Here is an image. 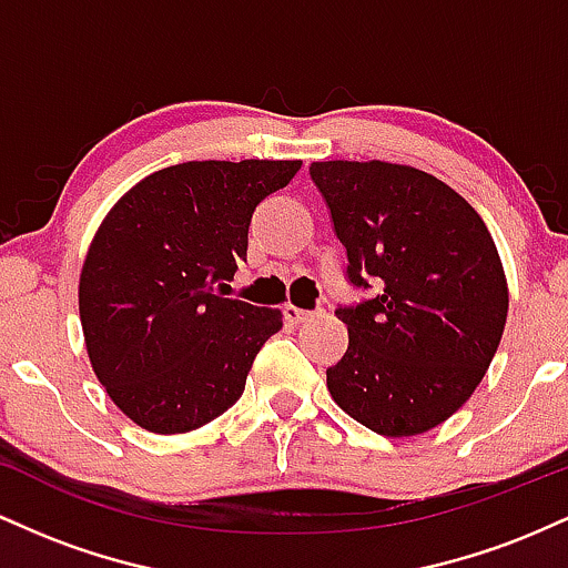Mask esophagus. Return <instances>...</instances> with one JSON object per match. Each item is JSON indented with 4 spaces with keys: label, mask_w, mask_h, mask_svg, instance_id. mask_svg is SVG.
<instances>
[{
    "label": "esophagus",
    "mask_w": 568,
    "mask_h": 568,
    "mask_svg": "<svg viewBox=\"0 0 568 568\" xmlns=\"http://www.w3.org/2000/svg\"><path fill=\"white\" fill-rule=\"evenodd\" d=\"M283 315H285V321H288V323H304V321H310L312 312L298 310V306H293V304H285Z\"/></svg>",
    "instance_id": "obj_1"
}]
</instances>
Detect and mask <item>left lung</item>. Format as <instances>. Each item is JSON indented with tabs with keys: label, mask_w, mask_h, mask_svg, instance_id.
I'll list each match as a JSON object with an SVG mask.
<instances>
[{
	"label": "left lung",
	"mask_w": 568,
	"mask_h": 568,
	"mask_svg": "<svg viewBox=\"0 0 568 568\" xmlns=\"http://www.w3.org/2000/svg\"><path fill=\"white\" fill-rule=\"evenodd\" d=\"M355 288L349 347L325 371L352 419L387 438L443 425L470 400L507 321V280L484 219L452 186L393 162H312Z\"/></svg>",
	"instance_id": "left-lung-1"
}]
</instances>
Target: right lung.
Masks as SVG:
<instances>
[{
  "label": "right lung",
  "mask_w": 568,
  "mask_h": 568,
  "mask_svg": "<svg viewBox=\"0 0 568 568\" xmlns=\"http://www.w3.org/2000/svg\"><path fill=\"white\" fill-rule=\"evenodd\" d=\"M302 160L181 162L146 175L98 226L80 275L90 366L114 406L158 435L197 429L240 400L283 312L224 298L262 200Z\"/></svg>",
  "instance_id": "add662e5"
}]
</instances>
